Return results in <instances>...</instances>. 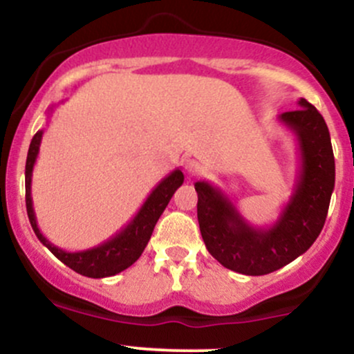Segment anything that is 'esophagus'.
Returning a JSON list of instances; mask_svg holds the SVG:
<instances>
[{"label": "esophagus", "mask_w": 354, "mask_h": 354, "mask_svg": "<svg viewBox=\"0 0 354 354\" xmlns=\"http://www.w3.org/2000/svg\"><path fill=\"white\" fill-rule=\"evenodd\" d=\"M185 172L191 177H196L203 172V165L198 160H187V163H185Z\"/></svg>", "instance_id": "34e87169"}]
</instances>
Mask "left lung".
<instances>
[{
    "mask_svg": "<svg viewBox=\"0 0 354 354\" xmlns=\"http://www.w3.org/2000/svg\"><path fill=\"white\" fill-rule=\"evenodd\" d=\"M279 115L300 150V174L290 201L274 225L256 228L243 220L227 194L199 180L198 221L209 254L227 269L247 276L278 271L307 252L326 223L336 180L333 145L320 112L305 98Z\"/></svg>",
    "mask_w": 354,
    "mask_h": 354,
    "instance_id": "left-lung-1",
    "label": "left lung"
}]
</instances>
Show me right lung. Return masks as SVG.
I'll return each instance as SVG.
<instances>
[{
    "instance_id": "1",
    "label": "right lung",
    "mask_w": 354,
    "mask_h": 354,
    "mask_svg": "<svg viewBox=\"0 0 354 354\" xmlns=\"http://www.w3.org/2000/svg\"><path fill=\"white\" fill-rule=\"evenodd\" d=\"M44 131H37L35 136L32 138L30 148H28L27 163H25V204H27V214L30 220L32 228H34L35 235L41 240L44 245L50 250L61 262L71 268L82 276H88V278H107V276H114L118 272L124 271L129 268L131 264L140 259L143 254L145 247H147L148 240H150L153 228H155L156 221L162 216L163 209L167 207L170 199H172L174 192L184 182V174L180 169H176L170 172L169 176L163 178L158 185L151 191L147 201L140 207L136 216L122 228L121 232L115 233L112 239L107 242L100 243V245L92 247L86 250H78V252H66V250L59 249L54 243H50L46 236L42 235L37 227V218L34 213V204H32L30 194V184H32V170H34L35 160H37L39 148H41Z\"/></svg>"
}]
</instances>
